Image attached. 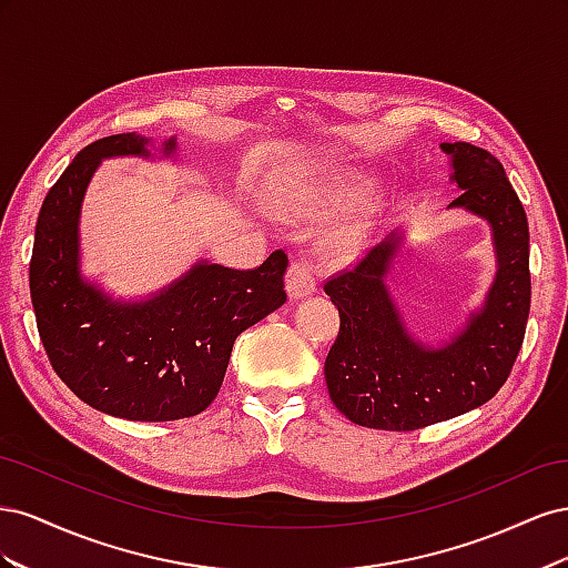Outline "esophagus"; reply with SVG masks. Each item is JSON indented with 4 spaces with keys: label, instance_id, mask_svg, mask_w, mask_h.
<instances>
[{
    "label": "esophagus",
    "instance_id": "obj_1",
    "mask_svg": "<svg viewBox=\"0 0 568 568\" xmlns=\"http://www.w3.org/2000/svg\"><path fill=\"white\" fill-rule=\"evenodd\" d=\"M315 291V272H313V263L307 257H296L294 263L288 265L286 272V294L288 298H305L311 296Z\"/></svg>",
    "mask_w": 568,
    "mask_h": 568
}]
</instances>
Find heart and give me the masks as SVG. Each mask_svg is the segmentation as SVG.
I'll list each match as a JSON object with an SVG mask.
<instances>
[{"instance_id": "1", "label": "heart", "mask_w": 568, "mask_h": 568, "mask_svg": "<svg viewBox=\"0 0 568 568\" xmlns=\"http://www.w3.org/2000/svg\"><path fill=\"white\" fill-rule=\"evenodd\" d=\"M365 182L355 175H341L298 186L282 199L280 209L294 217H322L341 211L363 194ZM359 225H346L329 236V248L336 255H346L357 246Z\"/></svg>"}]
</instances>
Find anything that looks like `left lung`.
Segmentation results:
<instances>
[{
    "label": "left lung",
    "mask_w": 568,
    "mask_h": 568,
    "mask_svg": "<svg viewBox=\"0 0 568 568\" xmlns=\"http://www.w3.org/2000/svg\"><path fill=\"white\" fill-rule=\"evenodd\" d=\"M462 194L450 209L488 220L497 253L495 282L467 326L438 348L412 338L395 311L386 272L400 236L390 234L351 270L324 282L338 307V336L324 359L329 398L353 424L415 432L464 415L503 388L530 311L528 220L503 163L467 142L440 144Z\"/></svg>",
    "instance_id": "8db88e82"
}]
</instances>
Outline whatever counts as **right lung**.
<instances>
[{
	"instance_id": "obj_1",
	"label": "right lung",
	"mask_w": 568,
	"mask_h": 568,
	"mask_svg": "<svg viewBox=\"0 0 568 568\" xmlns=\"http://www.w3.org/2000/svg\"><path fill=\"white\" fill-rule=\"evenodd\" d=\"M125 132L84 146L44 196L30 298L51 367L82 403L130 422H173L209 407L236 336L286 301L284 251L255 270L199 263L149 301L120 303L80 277V203L101 159L149 156ZM175 140L163 144L170 156Z\"/></svg>"
}]
</instances>
